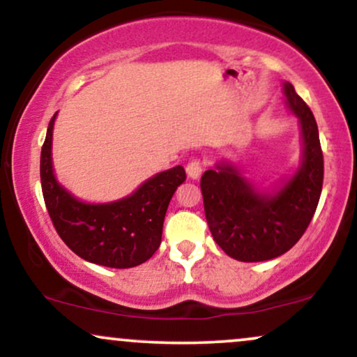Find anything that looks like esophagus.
<instances>
[{
	"label": "esophagus",
	"mask_w": 357,
	"mask_h": 357,
	"mask_svg": "<svg viewBox=\"0 0 357 357\" xmlns=\"http://www.w3.org/2000/svg\"><path fill=\"white\" fill-rule=\"evenodd\" d=\"M186 173L191 179H198L203 173V161H202V159H198V158L191 159V161L188 162V166H186Z\"/></svg>",
	"instance_id": "34e87169"
}]
</instances>
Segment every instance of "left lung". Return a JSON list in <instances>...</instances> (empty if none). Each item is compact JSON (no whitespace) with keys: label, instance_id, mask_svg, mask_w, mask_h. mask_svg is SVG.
Here are the masks:
<instances>
[{"label":"left lung","instance_id":"8db88e82","mask_svg":"<svg viewBox=\"0 0 357 357\" xmlns=\"http://www.w3.org/2000/svg\"><path fill=\"white\" fill-rule=\"evenodd\" d=\"M284 92L302 127L304 155L297 173L273 195L258 191L228 162L204 171L199 183L213 238L240 261L272 260L289 252L305 233L321 198L324 155L317 122L292 84H284Z\"/></svg>","mask_w":357,"mask_h":357}]
</instances>
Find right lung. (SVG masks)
I'll list each match as a JSON object with an SVG mask.
<instances>
[{
    "label": "right lung",
    "mask_w": 357,
    "mask_h": 357,
    "mask_svg": "<svg viewBox=\"0 0 357 357\" xmlns=\"http://www.w3.org/2000/svg\"><path fill=\"white\" fill-rule=\"evenodd\" d=\"M48 124L40 158L43 199L53 227L73 253L110 268L144 264L161 245L162 223L171 198L186 173L183 166L147 179L127 198L105 204H87L61 188L53 176L52 132Z\"/></svg>",
    "instance_id": "right-lung-1"
}]
</instances>
